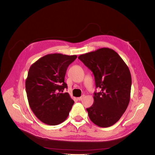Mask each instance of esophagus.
<instances>
[{"label": "esophagus", "mask_w": 155, "mask_h": 155, "mask_svg": "<svg viewBox=\"0 0 155 155\" xmlns=\"http://www.w3.org/2000/svg\"><path fill=\"white\" fill-rule=\"evenodd\" d=\"M83 98H84V96L81 97H78V100L79 101H82V100L83 99Z\"/></svg>", "instance_id": "esophagus-1"}]
</instances>
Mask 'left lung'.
Returning <instances> with one entry per match:
<instances>
[{"instance_id":"8db88e82","label":"left lung","mask_w":155,"mask_h":155,"mask_svg":"<svg viewBox=\"0 0 155 155\" xmlns=\"http://www.w3.org/2000/svg\"><path fill=\"white\" fill-rule=\"evenodd\" d=\"M78 58L93 72L96 87L101 90L94 93V103L86 109L89 117L99 127L111 126L121 118L130 101V71L118 53L107 48Z\"/></svg>"}]
</instances>
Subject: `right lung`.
Masks as SVG:
<instances>
[{"label":"right lung","mask_w":155,"mask_h":155,"mask_svg":"<svg viewBox=\"0 0 155 155\" xmlns=\"http://www.w3.org/2000/svg\"><path fill=\"white\" fill-rule=\"evenodd\" d=\"M77 55L49 54L39 58L29 69L26 80L28 102L35 116L44 124L56 126L69 115L74 104L64 82L68 67Z\"/></svg>","instance_id":"right-lung-1"}]
</instances>
